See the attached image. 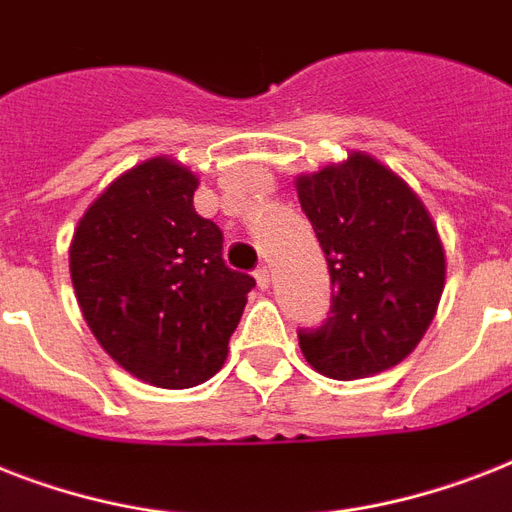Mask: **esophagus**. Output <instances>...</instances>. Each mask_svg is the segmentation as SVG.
<instances>
[{
    "instance_id": "34e87169",
    "label": "esophagus",
    "mask_w": 512,
    "mask_h": 512,
    "mask_svg": "<svg viewBox=\"0 0 512 512\" xmlns=\"http://www.w3.org/2000/svg\"><path fill=\"white\" fill-rule=\"evenodd\" d=\"M255 281L260 289H268V284H271V271H268V265H260V268H257Z\"/></svg>"
}]
</instances>
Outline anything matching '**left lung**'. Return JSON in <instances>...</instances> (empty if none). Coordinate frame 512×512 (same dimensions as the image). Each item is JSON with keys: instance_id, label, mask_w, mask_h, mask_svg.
I'll return each instance as SVG.
<instances>
[{"instance_id": "1", "label": "left lung", "mask_w": 512, "mask_h": 512, "mask_svg": "<svg viewBox=\"0 0 512 512\" xmlns=\"http://www.w3.org/2000/svg\"><path fill=\"white\" fill-rule=\"evenodd\" d=\"M295 185L332 276L329 319L297 335L305 361L332 380L385 372L436 316L446 279L436 223L396 172L361 151Z\"/></svg>"}]
</instances>
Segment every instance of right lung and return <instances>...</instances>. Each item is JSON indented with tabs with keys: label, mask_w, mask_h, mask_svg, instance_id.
Listing matches in <instances>:
<instances>
[{
	"label": "right lung",
	"mask_w": 512,
	"mask_h": 512,
	"mask_svg": "<svg viewBox=\"0 0 512 512\" xmlns=\"http://www.w3.org/2000/svg\"><path fill=\"white\" fill-rule=\"evenodd\" d=\"M199 177L156 156L119 175L79 220L71 281L100 348L156 388L220 372L255 279L223 260V231L196 215Z\"/></svg>",
	"instance_id": "obj_1"
}]
</instances>
